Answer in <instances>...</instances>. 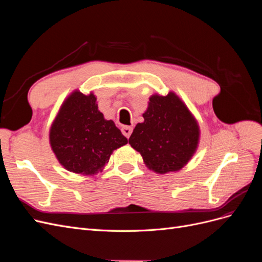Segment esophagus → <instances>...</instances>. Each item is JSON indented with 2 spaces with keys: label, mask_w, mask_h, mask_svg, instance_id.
<instances>
[{
  "label": "esophagus",
  "mask_w": 262,
  "mask_h": 262,
  "mask_svg": "<svg viewBox=\"0 0 262 262\" xmlns=\"http://www.w3.org/2000/svg\"><path fill=\"white\" fill-rule=\"evenodd\" d=\"M132 130H133V129L131 128V126H128V125L122 126V129H121V131H122V133H123V136L126 137V138H130L131 133H132Z\"/></svg>",
  "instance_id": "34e87169"
}]
</instances>
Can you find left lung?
Instances as JSON below:
<instances>
[{
  "label": "left lung",
  "instance_id": "obj_1",
  "mask_svg": "<svg viewBox=\"0 0 262 262\" xmlns=\"http://www.w3.org/2000/svg\"><path fill=\"white\" fill-rule=\"evenodd\" d=\"M138 123L129 144L143 157L146 167L157 173L178 171L194 155L200 140V128L177 95L154 94Z\"/></svg>",
  "mask_w": 262,
  "mask_h": 262
}]
</instances>
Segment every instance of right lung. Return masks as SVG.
<instances>
[{
	"instance_id": "obj_1",
	"label": "right lung",
	"mask_w": 262,
	"mask_h": 262,
	"mask_svg": "<svg viewBox=\"0 0 262 262\" xmlns=\"http://www.w3.org/2000/svg\"><path fill=\"white\" fill-rule=\"evenodd\" d=\"M93 93H71L63 101L49 132V142L67 170L84 176L102 171L115 149L128 143L113 120H106Z\"/></svg>"
}]
</instances>
